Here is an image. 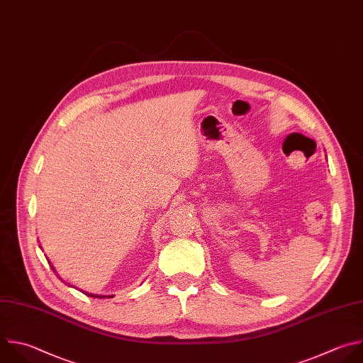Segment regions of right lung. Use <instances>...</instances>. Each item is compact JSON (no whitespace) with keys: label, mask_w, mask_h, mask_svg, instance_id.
Masks as SVG:
<instances>
[{"label":"right lung","mask_w":363,"mask_h":363,"mask_svg":"<svg viewBox=\"0 0 363 363\" xmlns=\"http://www.w3.org/2000/svg\"><path fill=\"white\" fill-rule=\"evenodd\" d=\"M86 295H88V296H92V298H102V299L105 298V296H102V295H99V296H96V295H92V294H86ZM112 296H113V295H109L108 298H112Z\"/></svg>","instance_id":"1"}]
</instances>
